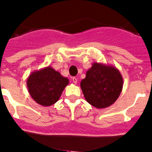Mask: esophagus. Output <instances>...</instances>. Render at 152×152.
<instances>
[{"instance_id": "obj_1", "label": "esophagus", "mask_w": 152, "mask_h": 152, "mask_svg": "<svg viewBox=\"0 0 152 152\" xmlns=\"http://www.w3.org/2000/svg\"><path fill=\"white\" fill-rule=\"evenodd\" d=\"M72 81H73V82L75 84H77V79H76V77H73L72 78Z\"/></svg>"}]
</instances>
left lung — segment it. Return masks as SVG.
<instances>
[{"label":"left lung","mask_w":152,"mask_h":152,"mask_svg":"<svg viewBox=\"0 0 152 152\" xmlns=\"http://www.w3.org/2000/svg\"><path fill=\"white\" fill-rule=\"evenodd\" d=\"M80 86L87 102L97 109H103L112 105L119 97L123 79L115 66L94 62Z\"/></svg>","instance_id":"obj_1"}]
</instances>
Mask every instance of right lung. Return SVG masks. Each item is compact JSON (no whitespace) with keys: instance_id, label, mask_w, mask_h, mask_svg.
I'll list each match as a JSON object with an SVG mask.
<instances>
[{"instance_id":"add662e5","label":"right lung","mask_w":152,"mask_h":152,"mask_svg":"<svg viewBox=\"0 0 152 152\" xmlns=\"http://www.w3.org/2000/svg\"><path fill=\"white\" fill-rule=\"evenodd\" d=\"M69 80L51 66L32 72L26 81L28 91L37 104L48 107L55 104L61 97Z\"/></svg>"}]
</instances>
